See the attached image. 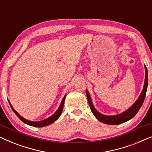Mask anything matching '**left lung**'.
Segmentation results:
<instances>
[{"label":"left lung","instance_id":"obj_1","mask_svg":"<svg viewBox=\"0 0 152 152\" xmlns=\"http://www.w3.org/2000/svg\"><path fill=\"white\" fill-rule=\"evenodd\" d=\"M145 83L144 87H143V89L141 92L140 95L137 99V100L134 102V104L132 105L131 107H129L127 110L125 111V112L121 113L120 114L114 115V116H107V115H104L100 114L98 111L96 110L94 106L91 101L90 95L88 92V91L86 89V95L87 97V100H88V102L90 107V109L91 110V112L94 115L98 121L102 122V123L107 124V125H119V124L123 123L125 122L129 121V120L132 119L135 115L137 114L138 111H139L140 108L142 106V104L144 102L145 95H146L147 85H148V74H147V69L146 66L145 65Z\"/></svg>","mask_w":152,"mask_h":152}]
</instances>
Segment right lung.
Here are the masks:
<instances>
[{"mask_svg": "<svg viewBox=\"0 0 152 152\" xmlns=\"http://www.w3.org/2000/svg\"><path fill=\"white\" fill-rule=\"evenodd\" d=\"M65 97H66V95L63 97V100H62V102H61V104H60L58 109V110H56V112L54 114L52 115V116H51L50 117H49V118L43 120V121H37V122L30 121H28V120H27V119H25V118H23V117L21 116L19 114L18 112H16V110H15L13 108V107L12 106L11 103H10V100H8V101H9V103L10 104V106H11L12 110H13V112H14L15 114H16V116H18V118H20V121H22L23 123H25V124H27V125H30V126H33V127H45V126H48L49 125H50V124L54 123V122L56 121V120L60 116H61V113H62V112H63V106H64V102H65Z\"/></svg>", "mask_w": 152, "mask_h": 152, "instance_id": "add662e5", "label": "right lung"}]
</instances>
